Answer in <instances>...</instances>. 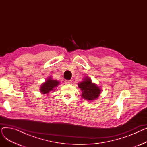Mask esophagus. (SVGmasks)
Instances as JSON below:
<instances>
[{
  "label": "esophagus",
  "mask_w": 147,
  "mask_h": 147,
  "mask_svg": "<svg viewBox=\"0 0 147 147\" xmlns=\"http://www.w3.org/2000/svg\"><path fill=\"white\" fill-rule=\"evenodd\" d=\"M65 83L66 84H71L72 83V80H65Z\"/></svg>",
  "instance_id": "34e87169"
}]
</instances>
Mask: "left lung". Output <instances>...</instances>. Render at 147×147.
<instances>
[{
  "label": "left lung",
  "mask_w": 147,
  "mask_h": 147,
  "mask_svg": "<svg viewBox=\"0 0 147 147\" xmlns=\"http://www.w3.org/2000/svg\"><path fill=\"white\" fill-rule=\"evenodd\" d=\"M78 87L82 90V97L89 101H92L98 98L102 90L95 83H92L89 77L83 78V80L78 83Z\"/></svg>",
  "instance_id": "1"
}]
</instances>
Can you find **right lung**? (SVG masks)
I'll return each instance as SVG.
<instances>
[{"instance_id":"obj_1","label":"right lung","mask_w":147,"mask_h":147,"mask_svg":"<svg viewBox=\"0 0 147 147\" xmlns=\"http://www.w3.org/2000/svg\"><path fill=\"white\" fill-rule=\"evenodd\" d=\"M59 84V81L57 80H53L52 77L50 76L41 84L39 89L40 92L42 94L47 95L51 91L55 90Z\"/></svg>"}]
</instances>
